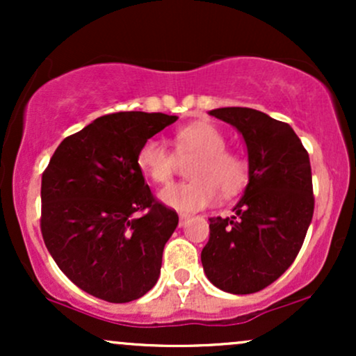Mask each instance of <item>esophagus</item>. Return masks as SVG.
Masks as SVG:
<instances>
[{
  "instance_id": "obj_1",
  "label": "esophagus",
  "mask_w": 356,
  "mask_h": 356,
  "mask_svg": "<svg viewBox=\"0 0 356 356\" xmlns=\"http://www.w3.org/2000/svg\"><path fill=\"white\" fill-rule=\"evenodd\" d=\"M187 219H189V216L187 214H179V226H184Z\"/></svg>"
}]
</instances>
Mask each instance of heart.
<instances>
[{"label":"heart","instance_id":"obj_1","mask_svg":"<svg viewBox=\"0 0 356 356\" xmlns=\"http://www.w3.org/2000/svg\"><path fill=\"white\" fill-rule=\"evenodd\" d=\"M226 136L211 122H194L175 132V152L179 157L195 155L189 167L191 181L170 184L159 192L165 206L192 212L211 206L218 191L226 197L238 194L249 179V165L243 155L226 149ZM161 137H150L138 147L137 165L152 182L170 181L179 158Z\"/></svg>","mask_w":356,"mask_h":356}]
</instances>
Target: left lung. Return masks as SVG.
I'll return each mask as SVG.
<instances>
[{"mask_svg":"<svg viewBox=\"0 0 356 356\" xmlns=\"http://www.w3.org/2000/svg\"><path fill=\"white\" fill-rule=\"evenodd\" d=\"M243 136L249 182L231 218L209 219L201 252L212 284L232 295L264 289L293 264L314 211L309 155L284 122L246 107L211 110Z\"/></svg>","mask_w":356,"mask_h":356,"instance_id":"obj_1","label":"left lung"}]
</instances>
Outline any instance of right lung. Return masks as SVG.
Returning <instances> with one entry per match:
<instances>
[{"label": "right lung", "instance_id": "right-lung-1", "mask_svg": "<svg viewBox=\"0 0 356 356\" xmlns=\"http://www.w3.org/2000/svg\"><path fill=\"white\" fill-rule=\"evenodd\" d=\"M175 120L145 112L99 117L65 138L44 169L43 241L61 271L88 295L129 303L157 283L179 216L152 195L137 152ZM138 210L147 212L136 218Z\"/></svg>", "mask_w": 356, "mask_h": 356}]
</instances>
